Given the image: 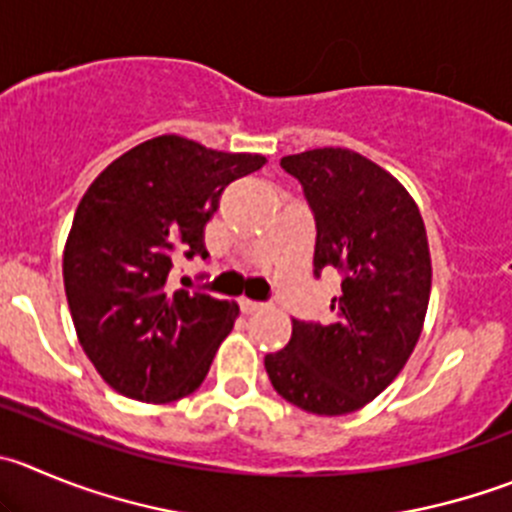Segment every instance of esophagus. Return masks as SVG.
<instances>
[{"mask_svg": "<svg viewBox=\"0 0 512 512\" xmlns=\"http://www.w3.org/2000/svg\"><path fill=\"white\" fill-rule=\"evenodd\" d=\"M238 304H241V309L246 311V314H253V311H261V309H264V306H266V304H261V301L246 299V296H243V299L238 301Z\"/></svg>", "mask_w": 512, "mask_h": 512, "instance_id": "1", "label": "esophagus"}]
</instances>
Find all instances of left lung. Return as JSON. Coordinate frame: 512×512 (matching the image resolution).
<instances>
[{
  "mask_svg": "<svg viewBox=\"0 0 512 512\" xmlns=\"http://www.w3.org/2000/svg\"><path fill=\"white\" fill-rule=\"evenodd\" d=\"M281 168L314 213V274L337 269L342 294L329 324L291 319L289 344L264 367L291 405L349 415L392 384L420 339L432 286L425 223L405 186L354 150H306Z\"/></svg>",
  "mask_w": 512,
  "mask_h": 512,
  "instance_id": "left-lung-1",
  "label": "left lung"
}]
</instances>
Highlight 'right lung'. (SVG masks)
<instances>
[{"label": "right lung", "mask_w": 512, "mask_h": 512, "mask_svg": "<svg viewBox=\"0 0 512 512\" xmlns=\"http://www.w3.org/2000/svg\"><path fill=\"white\" fill-rule=\"evenodd\" d=\"M264 155L180 135L135 145L87 188L62 256L77 339L115 392L173 402L196 392L238 316L236 301L168 284L175 253L206 259L221 193Z\"/></svg>", "instance_id": "obj_1"}]
</instances>
